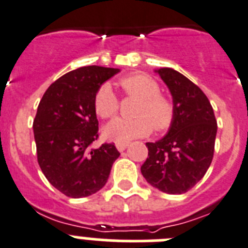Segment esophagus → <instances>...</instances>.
I'll return each instance as SVG.
<instances>
[{
	"instance_id": "esophagus-1",
	"label": "esophagus",
	"mask_w": 248,
	"mask_h": 248,
	"mask_svg": "<svg viewBox=\"0 0 248 248\" xmlns=\"http://www.w3.org/2000/svg\"><path fill=\"white\" fill-rule=\"evenodd\" d=\"M127 146H128V143H127V142H116V147H117V150L120 151V152H122V151L126 150Z\"/></svg>"
}]
</instances>
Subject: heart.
I'll return each instance as SVG.
<instances>
[{"instance_id":"b5f03b06","label":"heart","mask_w":248,"mask_h":248,"mask_svg":"<svg viewBox=\"0 0 248 248\" xmlns=\"http://www.w3.org/2000/svg\"><path fill=\"white\" fill-rule=\"evenodd\" d=\"M118 86L124 94L139 98L133 115L135 118H115L105 126L103 135L115 142H127L145 137L152 130L170 128L175 118V106L170 98L160 93V86L152 77L135 73L122 77ZM120 101L108 85H102L93 98L94 112L101 118H111L117 113Z\"/></svg>"}]
</instances>
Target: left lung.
<instances>
[{
  "instance_id": "8db88e82",
  "label": "left lung",
  "mask_w": 248,
  "mask_h": 248,
  "mask_svg": "<svg viewBox=\"0 0 248 248\" xmlns=\"http://www.w3.org/2000/svg\"><path fill=\"white\" fill-rule=\"evenodd\" d=\"M167 85L175 118L163 139L147 142L148 157L141 172L151 186L171 195L192 188L214 158L217 121L207 96L173 68L156 70Z\"/></svg>"
}]
</instances>
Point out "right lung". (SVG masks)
<instances>
[{
    "label": "right lung",
    "instance_id": "right-lung-1",
    "mask_svg": "<svg viewBox=\"0 0 248 248\" xmlns=\"http://www.w3.org/2000/svg\"><path fill=\"white\" fill-rule=\"evenodd\" d=\"M118 68L87 66L66 73L47 88L33 120L37 161L63 195L79 199L100 191L120 156L113 143L90 148L98 139L93 98Z\"/></svg>",
    "mask_w": 248,
    "mask_h": 248
}]
</instances>
